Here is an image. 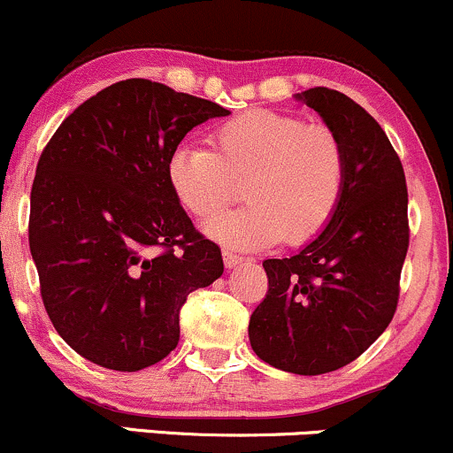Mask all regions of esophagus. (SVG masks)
Here are the masks:
<instances>
[{
	"mask_svg": "<svg viewBox=\"0 0 453 453\" xmlns=\"http://www.w3.org/2000/svg\"><path fill=\"white\" fill-rule=\"evenodd\" d=\"M222 258H225L226 269H235L237 265L243 263V257H239V254L233 252V250H225V252H222Z\"/></svg>",
	"mask_w": 453,
	"mask_h": 453,
	"instance_id": "esophagus-1",
	"label": "esophagus"
}]
</instances>
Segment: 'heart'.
<instances>
[{
    "mask_svg": "<svg viewBox=\"0 0 453 453\" xmlns=\"http://www.w3.org/2000/svg\"><path fill=\"white\" fill-rule=\"evenodd\" d=\"M210 150L178 146L167 182L190 216L207 220L234 200L249 205L205 225L222 246L258 250L310 242L333 220L345 190L348 154L326 125L269 110L237 114L210 131Z\"/></svg>",
    "mask_w": 453,
    "mask_h": 453,
    "instance_id": "obj_1",
    "label": "heart"
}]
</instances>
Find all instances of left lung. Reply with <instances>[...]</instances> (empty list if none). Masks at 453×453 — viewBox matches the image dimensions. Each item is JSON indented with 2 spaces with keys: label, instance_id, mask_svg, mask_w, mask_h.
Returning <instances> with one entry per match:
<instances>
[{
  "label": "left lung",
  "instance_id": "8db88e82",
  "mask_svg": "<svg viewBox=\"0 0 453 453\" xmlns=\"http://www.w3.org/2000/svg\"><path fill=\"white\" fill-rule=\"evenodd\" d=\"M295 97L339 135L348 178L320 235L290 258L263 263L269 290L248 334L275 369L322 375L358 358L395 316L409 248L407 184L384 129L354 99L326 87Z\"/></svg>",
  "mask_w": 453,
  "mask_h": 453
}]
</instances>
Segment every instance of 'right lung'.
Masks as SVG:
<instances>
[{"mask_svg": "<svg viewBox=\"0 0 453 453\" xmlns=\"http://www.w3.org/2000/svg\"><path fill=\"white\" fill-rule=\"evenodd\" d=\"M222 105L152 80H120L78 105L31 186L29 248L42 301L69 348L140 371L180 342L186 296L225 271L167 182V161Z\"/></svg>", "mask_w": 453, "mask_h": 453, "instance_id": "right-lung-1", "label": "right lung"}]
</instances>
